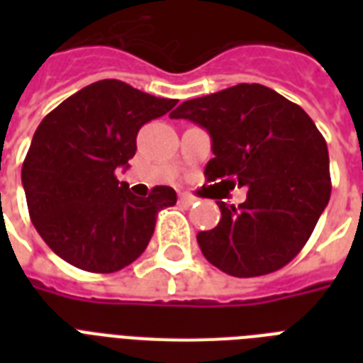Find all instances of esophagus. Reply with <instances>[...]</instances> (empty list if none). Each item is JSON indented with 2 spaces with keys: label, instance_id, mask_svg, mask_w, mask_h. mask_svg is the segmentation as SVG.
<instances>
[{
  "label": "esophagus",
  "instance_id": "34e87169",
  "mask_svg": "<svg viewBox=\"0 0 363 363\" xmlns=\"http://www.w3.org/2000/svg\"><path fill=\"white\" fill-rule=\"evenodd\" d=\"M179 199H181V203H184V205H194L196 201H198V198H196V196H192V194H188V192H182L181 196H179Z\"/></svg>",
  "mask_w": 363,
  "mask_h": 363
}]
</instances>
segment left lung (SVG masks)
I'll list each match as a JSON object with an SVG mask.
<instances>
[{"mask_svg": "<svg viewBox=\"0 0 363 363\" xmlns=\"http://www.w3.org/2000/svg\"><path fill=\"white\" fill-rule=\"evenodd\" d=\"M169 116L209 131L207 181L247 186L239 207L216 201L218 226L198 233L205 258L233 277L267 275L296 258L332 192L328 145L311 116L262 84L188 99Z\"/></svg>", "mask_w": 363, "mask_h": 363, "instance_id": "1", "label": "left lung"}]
</instances>
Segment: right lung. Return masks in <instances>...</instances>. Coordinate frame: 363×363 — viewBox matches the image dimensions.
I'll list each match as a JSON object with an SVG mask.
<instances>
[{"label": "right lung", "mask_w": 363, "mask_h": 363, "mask_svg": "<svg viewBox=\"0 0 363 363\" xmlns=\"http://www.w3.org/2000/svg\"><path fill=\"white\" fill-rule=\"evenodd\" d=\"M175 105L105 79L43 118L22 165V186L33 226L67 264L113 273L145 252L158 211L175 205L177 194L154 186L137 198L115 173L130 167L141 125Z\"/></svg>", "instance_id": "1"}]
</instances>
